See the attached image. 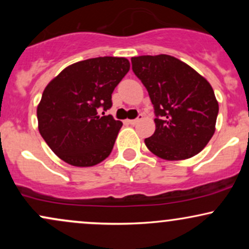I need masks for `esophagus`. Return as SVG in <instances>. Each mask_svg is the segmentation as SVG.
Instances as JSON below:
<instances>
[{"mask_svg":"<svg viewBox=\"0 0 249 249\" xmlns=\"http://www.w3.org/2000/svg\"><path fill=\"white\" fill-rule=\"evenodd\" d=\"M142 119V115H139L138 116V118H136V119H127V123L128 124H131V125H134V124H137V123L138 122H141Z\"/></svg>","mask_w":249,"mask_h":249,"instance_id":"obj_1","label":"esophagus"}]
</instances>
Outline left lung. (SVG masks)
Here are the masks:
<instances>
[{
  "label": "left lung",
  "instance_id": "8db88e82",
  "mask_svg": "<svg viewBox=\"0 0 249 249\" xmlns=\"http://www.w3.org/2000/svg\"><path fill=\"white\" fill-rule=\"evenodd\" d=\"M154 107L156 131L145 145L165 160L192 158L215 132L219 104L205 77L170 55L131 58Z\"/></svg>",
  "mask_w": 249,
  "mask_h": 249
}]
</instances>
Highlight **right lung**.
Here are the masks:
<instances>
[{
    "label": "right lung",
    "instance_id": "right-lung-1",
    "mask_svg": "<svg viewBox=\"0 0 249 249\" xmlns=\"http://www.w3.org/2000/svg\"><path fill=\"white\" fill-rule=\"evenodd\" d=\"M128 70L125 57H97L69 65L45 87L38 131L63 161L90 167L110 156L123 123L99 111L112 107L111 95Z\"/></svg>",
    "mask_w": 249,
    "mask_h": 249
}]
</instances>
